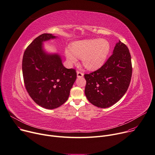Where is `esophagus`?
I'll return each mask as SVG.
<instances>
[{"label": "esophagus", "instance_id": "34e87169", "mask_svg": "<svg viewBox=\"0 0 155 155\" xmlns=\"http://www.w3.org/2000/svg\"><path fill=\"white\" fill-rule=\"evenodd\" d=\"M84 76V74L80 71H77V77L78 78H82Z\"/></svg>", "mask_w": 155, "mask_h": 155}]
</instances>
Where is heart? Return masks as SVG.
I'll return each mask as SVG.
<instances>
[{"instance_id":"obj_1","label":"heart","mask_w":155,"mask_h":155,"mask_svg":"<svg viewBox=\"0 0 155 155\" xmlns=\"http://www.w3.org/2000/svg\"><path fill=\"white\" fill-rule=\"evenodd\" d=\"M111 51L110 42L103 39H92L76 41L70 46V51L65 50L68 63H76L81 58L83 66L89 70H95L105 63Z\"/></svg>"}]
</instances>
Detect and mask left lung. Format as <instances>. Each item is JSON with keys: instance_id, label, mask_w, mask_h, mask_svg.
I'll return each mask as SVG.
<instances>
[{"instance_id": "obj_1", "label": "left lung", "mask_w": 155, "mask_h": 155, "mask_svg": "<svg viewBox=\"0 0 155 155\" xmlns=\"http://www.w3.org/2000/svg\"><path fill=\"white\" fill-rule=\"evenodd\" d=\"M132 73L131 57L127 47L120 41L112 55L98 70L85 74V95L98 108L112 106L121 99L129 86Z\"/></svg>"}]
</instances>
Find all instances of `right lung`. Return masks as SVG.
Segmentation results:
<instances>
[{"mask_svg": "<svg viewBox=\"0 0 155 155\" xmlns=\"http://www.w3.org/2000/svg\"><path fill=\"white\" fill-rule=\"evenodd\" d=\"M57 37L42 34L34 39L24 52L22 71L26 89L38 105L46 109L57 108L70 95L77 74L74 69H67L57 54H47L43 42Z\"/></svg>", "mask_w": 155, "mask_h": 155, "instance_id": "1", "label": "right lung"}]
</instances>
